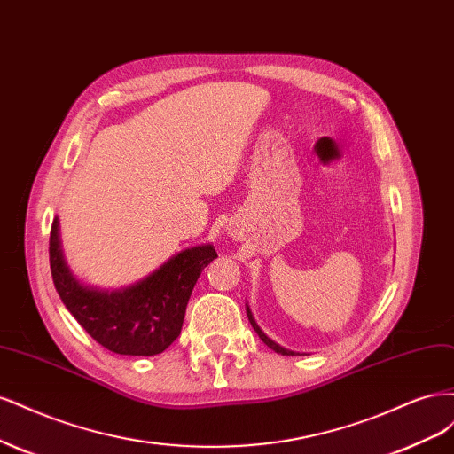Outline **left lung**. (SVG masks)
Instances as JSON below:
<instances>
[{
  "label": "left lung",
  "mask_w": 454,
  "mask_h": 454,
  "mask_svg": "<svg viewBox=\"0 0 454 454\" xmlns=\"http://www.w3.org/2000/svg\"><path fill=\"white\" fill-rule=\"evenodd\" d=\"M247 317H248V320H251V325H253V328L256 330V333L260 335V340L262 341H264L270 348H273L275 350V353H279V355H286V356H292V355H296L294 353V350H288V348H285V347H281V345H277L275 341H271L270 338H268V335L264 333V332H262L260 328H258V325L254 323V318H253V315H251V309H248V307H247Z\"/></svg>",
  "instance_id": "left-lung-1"
}]
</instances>
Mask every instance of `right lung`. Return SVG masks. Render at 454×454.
Here are the masks:
<instances>
[{
	"mask_svg": "<svg viewBox=\"0 0 454 454\" xmlns=\"http://www.w3.org/2000/svg\"><path fill=\"white\" fill-rule=\"evenodd\" d=\"M216 258L211 245L186 248L147 279L124 290L79 285L66 266L54 218L49 239L51 273L58 296L92 338L116 355L153 356L179 338L184 311L201 270Z\"/></svg>",
	"mask_w": 454,
	"mask_h": 454,
	"instance_id": "add662e5",
	"label": "right lung"
}]
</instances>
